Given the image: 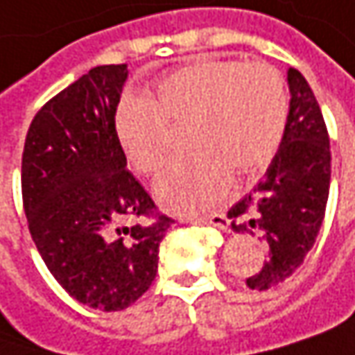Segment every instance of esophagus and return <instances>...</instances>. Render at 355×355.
<instances>
[{
	"instance_id": "esophagus-1",
	"label": "esophagus",
	"mask_w": 355,
	"mask_h": 355,
	"mask_svg": "<svg viewBox=\"0 0 355 355\" xmlns=\"http://www.w3.org/2000/svg\"><path fill=\"white\" fill-rule=\"evenodd\" d=\"M191 223H202V225H211V227H217L220 231H229V219L220 213H213V215H207V217H198V219H191Z\"/></svg>"
}]
</instances>
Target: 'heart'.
<instances>
[{
    "instance_id": "obj_1",
    "label": "heart",
    "mask_w": 355,
    "mask_h": 355,
    "mask_svg": "<svg viewBox=\"0 0 355 355\" xmlns=\"http://www.w3.org/2000/svg\"><path fill=\"white\" fill-rule=\"evenodd\" d=\"M289 112L285 82L267 64L200 62L158 84L157 100L126 96L114 114L128 162L155 175L166 162L171 126H184L189 157L155 182V197L173 213H198L225 197L231 173L265 168L282 144Z\"/></svg>"
}]
</instances>
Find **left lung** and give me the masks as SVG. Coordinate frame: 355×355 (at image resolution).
<instances>
[{
	"instance_id": "8db88e82",
	"label": "left lung",
	"mask_w": 355,
	"mask_h": 355,
	"mask_svg": "<svg viewBox=\"0 0 355 355\" xmlns=\"http://www.w3.org/2000/svg\"><path fill=\"white\" fill-rule=\"evenodd\" d=\"M289 114L282 144L265 177L229 211L237 233L261 231L267 261L249 277L251 289H269L285 282L303 263L318 239L325 215L331 177L329 136L320 104L307 80L295 68L287 70Z\"/></svg>"
}]
</instances>
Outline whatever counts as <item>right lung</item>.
<instances>
[{
  "mask_svg": "<svg viewBox=\"0 0 355 355\" xmlns=\"http://www.w3.org/2000/svg\"><path fill=\"white\" fill-rule=\"evenodd\" d=\"M128 66H96L35 114L21 158V195L32 239L76 302L120 311L142 297L173 220L120 227L155 202L126 171L114 114Z\"/></svg>",
  "mask_w": 355,
  "mask_h": 355,
  "instance_id": "add662e5",
  "label": "right lung"
}]
</instances>
